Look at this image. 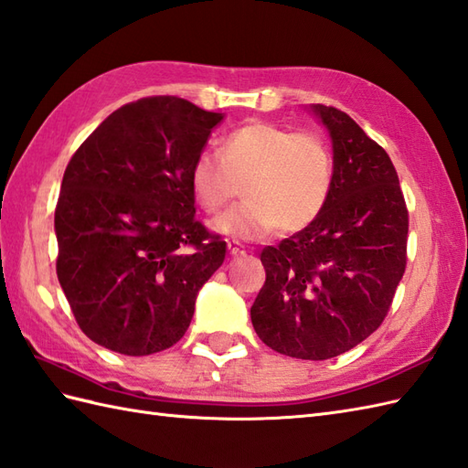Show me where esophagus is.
Instances as JSON below:
<instances>
[{"label": "esophagus", "mask_w": 468, "mask_h": 468, "mask_svg": "<svg viewBox=\"0 0 468 468\" xmlns=\"http://www.w3.org/2000/svg\"><path fill=\"white\" fill-rule=\"evenodd\" d=\"M227 249H229V255L237 257V255H243L245 253V247L239 243V241H227Z\"/></svg>", "instance_id": "obj_1"}]
</instances>
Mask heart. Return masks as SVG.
<instances>
[{"label":"heart","mask_w":468,"mask_h":468,"mask_svg":"<svg viewBox=\"0 0 468 468\" xmlns=\"http://www.w3.org/2000/svg\"><path fill=\"white\" fill-rule=\"evenodd\" d=\"M329 145L313 132L247 122L221 139L219 154L203 149L189 169L193 197L207 213L221 211L239 191L245 201L211 223L217 233L257 241L305 229L323 213L333 189Z\"/></svg>","instance_id":"obj_1"}]
</instances>
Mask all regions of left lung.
I'll use <instances>...</instances> for the list:
<instances>
[{
  "instance_id": "obj_1",
  "label": "left lung",
  "mask_w": 468,
  "mask_h": 468,
  "mask_svg": "<svg viewBox=\"0 0 468 468\" xmlns=\"http://www.w3.org/2000/svg\"><path fill=\"white\" fill-rule=\"evenodd\" d=\"M311 110L331 135V197L305 229L263 249L251 321L273 351L324 361L381 327L407 267L409 211L387 151L336 107Z\"/></svg>"
}]
</instances>
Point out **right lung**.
I'll return each mask as SVG.
<instances>
[{
	"mask_svg": "<svg viewBox=\"0 0 468 468\" xmlns=\"http://www.w3.org/2000/svg\"><path fill=\"white\" fill-rule=\"evenodd\" d=\"M221 119L181 97H144L107 117L65 167L58 279L80 329L105 349H169L221 267L227 245L195 219L189 185Z\"/></svg>",
	"mask_w": 468,
	"mask_h": 468,
	"instance_id": "1",
	"label": "right lung"
}]
</instances>
